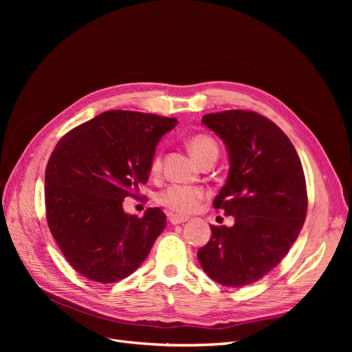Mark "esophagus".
<instances>
[{
	"mask_svg": "<svg viewBox=\"0 0 352 352\" xmlns=\"http://www.w3.org/2000/svg\"><path fill=\"white\" fill-rule=\"evenodd\" d=\"M168 220H170V223H172V225H184L185 221H188V219L186 217H179V216H175V214H168Z\"/></svg>",
	"mask_w": 352,
	"mask_h": 352,
	"instance_id": "obj_1",
	"label": "esophagus"
}]
</instances>
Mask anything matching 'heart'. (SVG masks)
Wrapping results in <instances>:
<instances>
[{"mask_svg":"<svg viewBox=\"0 0 352 352\" xmlns=\"http://www.w3.org/2000/svg\"><path fill=\"white\" fill-rule=\"evenodd\" d=\"M189 151L194 155L197 162L201 164L211 158H217L219 146L217 142L211 136L198 133L189 140ZM162 168V158L155 155L151 163V173H158ZM206 190L199 186H185V185H172L166 188L158 195V202L164 206L170 212H175L179 216H186L194 212L199 202L204 199Z\"/></svg>","mask_w":352,"mask_h":352,"instance_id":"b5f03b06","label":"heart"}]
</instances>
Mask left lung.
Segmentation results:
<instances>
[{"label":"left lung","instance_id":"obj_1","mask_svg":"<svg viewBox=\"0 0 352 352\" xmlns=\"http://www.w3.org/2000/svg\"><path fill=\"white\" fill-rule=\"evenodd\" d=\"M201 122L226 145L229 175L214 208L233 216L235 225L210 226L198 261L212 280L239 287L274 269L300 235L307 216L304 170L289 138L257 113H210Z\"/></svg>","mask_w":352,"mask_h":352}]
</instances>
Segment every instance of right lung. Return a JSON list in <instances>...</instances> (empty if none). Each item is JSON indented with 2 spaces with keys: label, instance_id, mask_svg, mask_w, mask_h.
Returning a JSON list of instances; mask_svg holds the SVG:
<instances>
[{
  "label": "right lung",
  "instance_id": "obj_1",
  "mask_svg": "<svg viewBox=\"0 0 352 352\" xmlns=\"http://www.w3.org/2000/svg\"><path fill=\"white\" fill-rule=\"evenodd\" d=\"M177 120L113 110L66 133L45 170L50 230L66 260L85 278L113 283L132 274L166 228V214L148 208L138 219L123 199L151 173L155 146Z\"/></svg>",
  "mask_w": 352,
  "mask_h": 352
}]
</instances>
